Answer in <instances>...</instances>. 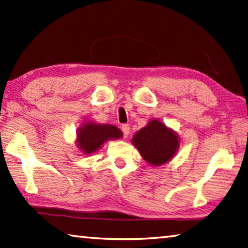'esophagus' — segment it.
Here are the masks:
<instances>
[{"label":"esophagus","instance_id":"34e87169","mask_svg":"<svg viewBox=\"0 0 248 248\" xmlns=\"http://www.w3.org/2000/svg\"><path fill=\"white\" fill-rule=\"evenodd\" d=\"M121 128H122L124 137H127L128 134H129V125L128 124H123L122 127H121Z\"/></svg>","mask_w":248,"mask_h":248}]
</instances>
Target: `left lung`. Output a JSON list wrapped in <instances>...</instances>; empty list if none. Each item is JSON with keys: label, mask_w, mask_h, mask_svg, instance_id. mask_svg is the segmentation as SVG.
<instances>
[{"label": "left lung", "mask_w": 248, "mask_h": 248, "mask_svg": "<svg viewBox=\"0 0 248 248\" xmlns=\"http://www.w3.org/2000/svg\"><path fill=\"white\" fill-rule=\"evenodd\" d=\"M132 140L144 160L154 166L170 161L179 148L177 135L157 120H152Z\"/></svg>", "instance_id": "obj_1"}]
</instances>
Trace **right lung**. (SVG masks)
Segmentation results:
<instances>
[{
    "label": "right lung",
    "instance_id": "right-lung-1",
    "mask_svg": "<svg viewBox=\"0 0 248 248\" xmlns=\"http://www.w3.org/2000/svg\"><path fill=\"white\" fill-rule=\"evenodd\" d=\"M122 136V132L113 125L86 123L78 128V144L84 153L91 154L97 151L108 139H119Z\"/></svg>",
    "mask_w": 248,
    "mask_h": 248
}]
</instances>
